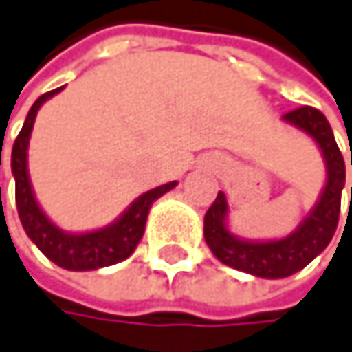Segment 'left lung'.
<instances>
[{
	"label": "left lung",
	"instance_id": "left-lung-1",
	"mask_svg": "<svg viewBox=\"0 0 352 352\" xmlns=\"http://www.w3.org/2000/svg\"><path fill=\"white\" fill-rule=\"evenodd\" d=\"M282 120L292 124L317 144L325 164V186L315 206L298 223V228L280 240L240 238L230 230V204L223 192L217 194L214 202L204 214V240L212 254L223 265L265 280H280L300 271L332 242L340 217V198L346 179L344 158L338 150L328 118L319 110L302 106L284 114Z\"/></svg>",
	"mask_w": 352,
	"mask_h": 352
}]
</instances>
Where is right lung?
I'll use <instances>...</instances> for the list:
<instances>
[{
    "label": "right lung",
    "mask_w": 352,
    "mask_h": 352,
    "mask_svg": "<svg viewBox=\"0 0 352 352\" xmlns=\"http://www.w3.org/2000/svg\"><path fill=\"white\" fill-rule=\"evenodd\" d=\"M62 87L43 94L37 98V102L31 106L27 120L22 124V131L18 133L14 148H12V175L16 179V208L18 217L31 242L58 267L68 271H94L102 269L114 263H120L133 254L138 248L144 232H146V219L152 208V204L170 192L177 182H168L164 186H158L140 198H135L127 208L120 212L106 228L91 230V232H64L43 212L39 206L31 177H29V142L33 133V124L37 118L39 108L60 94ZM1 158V148H0ZM1 164V160H0Z\"/></svg>",
    "instance_id": "add662e5"
}]
</instances>
